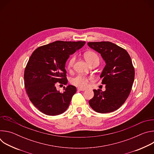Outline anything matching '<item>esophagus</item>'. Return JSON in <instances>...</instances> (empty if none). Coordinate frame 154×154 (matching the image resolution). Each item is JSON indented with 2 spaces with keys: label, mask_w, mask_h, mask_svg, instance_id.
Listing matches in <instances>:
<instances>
[{
  "label": "esophagus",
  "mask_w": 154,
  "mask_h": 154,
  "mask_svg": "<svg viewBox=\"0 0 154 154\" xmlns=\"http://www.w3.org/2000/svg\"><path fill=\"white\" fill-rule=\"evenodd\" d=\"M77 90H78L79 91H83L85 90V88H77Z\"/></svg>",
  "instance_id": "1"
}]
</instances>
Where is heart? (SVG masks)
Returning <instances> with one entry per match:
<instances>
[{
	"label": "heart",
	"instance_id": "obj_1",
	"mask_svg": "<svg viewBox=\"0 0 154 154\" xmlns=\"http://www.w3.org/2000/svg\"><path fill=\"white\" fill-rule=\"evenodd\" d=\"M84 57L86 59V60L88 61L89 64L92 63L94 61L96 60H99V57L93 51H87L84 54ZM75 58L74 56L71 57L68 62V68L69 69H71L74 63ZM88 79L86 77L79 75L71 79V83L77 87L82 88H86L88 86Z\"/></svg>",
	"mask_w": 154,
	"mask_h": 154
}]
</instances>
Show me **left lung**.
Here are the masks:
<instances>
[{"instance_id":"1","label":"left lung","mask_w":154,"mask_h":154,"mask_svg":"<svg viewBox=\"0 0 154 154\" xmlns=\"http://www.w3.org/2000/svg\"><path fill=\"white\" fill-rule=\"evenodd\" d=\"M88 45L100 54L106 63L100 75L106 90H94L89 104L97 113L113 112L125 102L131 91L135 79L132 61L124 49L111 42H89Z\"/></svg>"}]
</instances>
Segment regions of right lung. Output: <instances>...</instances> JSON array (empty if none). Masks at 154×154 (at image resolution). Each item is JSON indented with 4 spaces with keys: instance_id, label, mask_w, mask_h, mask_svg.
I'll return each instance as SVG.
<instances>
[{
    "instance_id": "obj_1",
    "label": "right lung",
    "mask_w": 154,
    "mask_h": 154,
    "mask_svg": "<svg viewBox=\"0 0 154 154\" xmlns=\"http://www.w3.org/2000/svg\"><path fill=\"white\" fill-rule=\"evenodd\" d=\"M85 44V41H57L38 48L32 53L25 69L24 84L30 100L41 112L56 116L68 109L76 87L68 85L60 93L55 85L67 84L66 62Z\"/></svg>"
}]
</instances>
